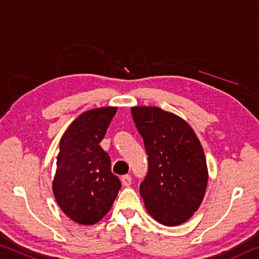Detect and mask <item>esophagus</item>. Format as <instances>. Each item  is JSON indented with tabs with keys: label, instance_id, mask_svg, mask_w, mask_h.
Instances as JSON below:
<instances>
[{
	"label": "esophagus",
	"instance_id": "esophagus-1",
	"mask_svg": "<svg viewBox=\"0 0 259 259\" xmlns=\"http://www.w3.org/2000/svg\"><path fill=\"white\" fill-rule=\"evenodd\" d=\"M121 181H122V184H123V186H124V187H130V186H131V176H130V175L122 176Z\"/></svg>",
	"mask_w": 259,
	"mask_h": 259
}]
</instances>
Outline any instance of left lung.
<instances>
[{
  "label": "left lung",
  "mask_w": 259,
  "mask_h": 259,
  "mask_svg": "<svg viewBox=\"0 0 259 259\" xmlns=\"http://www.w3.org/2000/svg\"><path fill=\"white\" fill-rule=\"evenodd\" d=\"M149 155V171L139 187L147 212L165 226L186 223L198 210L208 171L194 129L178 115L153 106L131 108Z\"/></svg>",
  "instance_id": "left-lung-1"
}]
</instances>
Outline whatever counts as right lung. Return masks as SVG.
<instances>
[{
	"label": "right lung",
	"mask_w": 259,
	"mask_h": 259,
	"mask_svg": "<svg viewBox=\"0 0 259 259\" xmlns=\"http://www.w3.org/2000/svg\"><path fill=\"white\" fill-rule=\"evenodd\" d=\"M116 107L86 110L60 141L53 192L61 210L79 225H94L107 214L121 189L110 158L99 143Z\"/></svg>",
	"instance_id": "add662e5"
}]
</instances>
